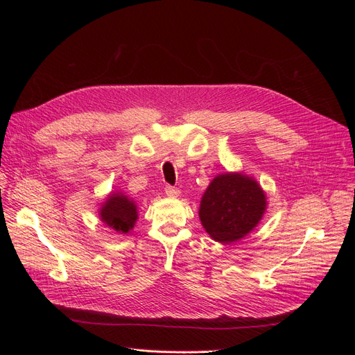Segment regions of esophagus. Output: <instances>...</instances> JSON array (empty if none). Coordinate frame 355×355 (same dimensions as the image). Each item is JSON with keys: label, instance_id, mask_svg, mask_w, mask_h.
Masks as SVG:
<instances>
[{"label": "esophagus", "instance_id": "34e87169", "mask_svg": "<svg viewBox=\"0 0 355 355\" xmlns=\"http://www.w3.org/2000/svg\"><path fill=\"white\" fill-rule=\"evenodd\" d=\"M179 194H180V191L178 188H175V187H166V196L167 197L176 198V197H179Z\"/></svg>", "mask_w": 355, "mask_h": 355}]
</instances>
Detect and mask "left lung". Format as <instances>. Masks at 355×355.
I'll return each mask as SVG.
<instances>
[{
    "label": "left lung",
    "instance_id": "obj_1",
    "mask_svg": "<svg viewBox=\"0 0 355 355\" xmlns=\"http://www.w3.org/2000/svg\"><path fill=\"white\" fill-rule=\"evenodd\" d=\"M266 206L265 191L254 178L227 171L214 178L204 191L198 216L211 240L231 244L257 227Z\"/></svg>",
    "mask_w": 355,
    "mask_h": 355
}]
</instances>
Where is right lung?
<instances>
[{
	"label": "right lung",
	"instance_id": "right-lung-1",
	"mask_svg": "<svg viewBox=\"0 0 355 355\" xmlns=\"http://www.w3.org/2000/svg\"><path fill=\"white\" fill-rule=\"evenodd\" d=\"M99 219L116 231L118 234H128L137 220L136 201L128 198L121 191H112L99 207Z\"/></svg>",
	"mask_w": 355,
	"mask_h": 355
}]
</instances>
